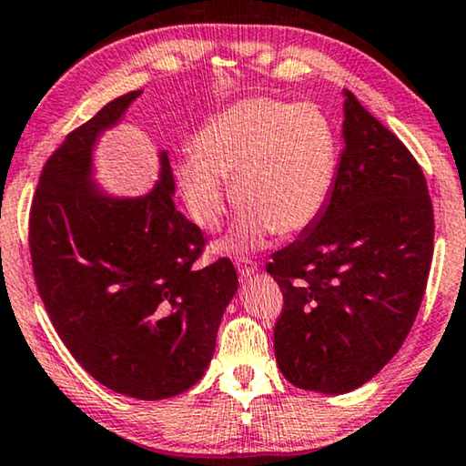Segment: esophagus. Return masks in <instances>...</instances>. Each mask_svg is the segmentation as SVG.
<instances>
[{"instance_id": "34e87169", "label": "esophagus", "mask_w": 466, "mask_h": 466, "mask_svg": "<svg viewBox=\"0 0 466 466\" xmlns=\"http://www.w3.org/2000/svg\"><path fill=\"white\" fill-rule=\"evenodd\" d=\"M237 270L243 279H249L258 272V264L249 258H237Z\"/></svg>"}]
</instances>
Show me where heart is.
I'll use <instances>...</instances> for the list:
<instances>
[{
	"instance_id": "1",
	"label": "heart",
	"mask_w": 466,
	"mask_h": 466,
	"mask_svg": "<svg viewBox=\"0 0 466 466\" xmlns=\"http://www.w3.org/2000/svg\"><path fill=\"white\" fill-rule=\"evenodd\" d=\"M337 134L311 104L249 99L213 116L194 138V155L177 166L187 213L204 229H217L234 198L243 208L226 249L259 245L311 228L330 200L337 178Z\"/></svg>"
}]
</instances>
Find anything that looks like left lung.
Wrapping results in <instances>:
<instances>
[{
  "instance_id": "8db88e82",
  "label": "left lung",
  "mask_w": 466,
  "mask_h": 466,
  "mask_svg": "<svg viewBox=\"0 0 466 466\" xmlns=\"http://www.w3.org/2000/svg\"><path fill=\"white\" fill-rule=\"evenodd\" d=\"M343 153L318 221L272 253L283 291L275 356L296 388L345 394L386 367L411 330L432 262L424 172L351 91Z\"/></svg>"
}]
</instances>
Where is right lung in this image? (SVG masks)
I'll return each instance as SVG.
<instances>
[{"label": "right lung", "instance_id": "add662e5", "mask_svg": "<svg viewBox=\"0 0 466 466\" xmlns=\"http://www.w3.org/2000/svg\"><path fill=\"white\" fill-rule=\"evenodd\" d=\"M140 93L115 97L48 157L31 204L29 251L48 318L80 367L113 392L161 400L202 380L238 277L228 258L194 266L204 234L175 207L166 151L148 194L97 187L99 136Z\"/></svg>", "mask_w": 466, "mask_h": 466}]
</instances>
